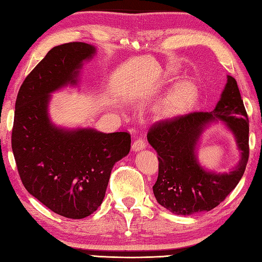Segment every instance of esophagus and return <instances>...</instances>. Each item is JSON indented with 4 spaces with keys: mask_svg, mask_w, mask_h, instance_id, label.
Returning <instances> with one entry per match:
<instances>
[{
    "mask_svg": "<svg viewBox=\"0 0 262 262\" xmlns=\"http://www.w3.org/2000/svg\"><path fill=\"white\" fill-rule=\"evenodd\" d=\"M145 146H146L145 141L143 140L142 137H138L137 140H135L134 143H133L132 148H133V151L137 152V151H140V150H143V148H145Z\"/></svg>",
    "mask_w": 262,
    "mask_h": 262,
    "instance_id": "esophagus-1",
    "label": "esophagus"
}]
</instances>
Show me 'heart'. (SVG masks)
<instances>
[{
  "label": "heart",
  "instance_id": "b5f03b06",
  "mask_svg": "<svg viewBox=\"0 0 262 262\" xmlns=\"http://www.w3.org/2000/svg\"><path fill=\"white\" fill-rule=\"evenodd\" d=\"M185 91L186 90L184 89V87H178V89L175 92H173V93L170 95V97H169V99L167 100L166 103L161 106L160 110L162 112H165V111L172 109V107L175 106L178 103V102H181L183 100L184 94H185Z\"/></svg>",
  "mask_w": 262,
  "mask_h": 262
}]
</instances>
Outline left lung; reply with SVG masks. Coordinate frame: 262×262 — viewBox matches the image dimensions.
Returning <instances> with one entry per match:
<instances>
[{"instance_id": "1", "label": "left lung", "mask_w": 262, "mask_h": 262, "mask_svg": "<svg viewBox=\"0 0 262 262\" xmlns=\"http://www.w3.org/2000/svg\"><path fill=\"white\" fill-rule=\"evenodd\" d=\"M218 119L231 129L241 151L239 165L228 174L207 172L199 166L195 150L204 126ZM147 141L158 153L159 173L153 193L159 204L176 214L210 211L236 187L249 160V118L236 80L227 84L211 112H191L157 121Z\"/></svg>"}]
</instances>
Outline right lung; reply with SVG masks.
<instances>
[{
  "label": "right lung",
  "instance_id": "add662e5",
  "mask_svg": "<svg viewBox=\"0 0 262 262\" xmlns=\"http://www.w3.org/2000/svg\"><path fill=\"white\" fill-rule=\"evenodd\" d=\"M95 48L83 42L55 46L20 86L11 145L25 188L53 212L81 219L101 206L115 163L130 150V134L91 128L67 130L50 121V94L76 84Z\"/></svg>",
  "mask_w": 262,
  "mask_h": 262
}]
</instances>
